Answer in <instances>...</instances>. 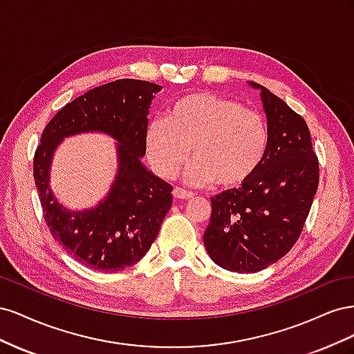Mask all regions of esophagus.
Returning <instances> with one entry per match:
<instances>
[{
    "label": "esophagus",
    "mask_w": 354,
    "mask_h": 354,
    "mask_svg": "<svg viewBox=\"0 0 354 354\" xmlns=\"http://www.w3.org/2000/svg\"><path fill=\"white\" fill-rule=\"evenodd\" d=\"M173 196H174L176 199H178V201H183V199H192V198H194V194H192V192H189V190L176 187V189L173 190Z\"/></svg>",
    "instance_id": "1"
}]
</instances>
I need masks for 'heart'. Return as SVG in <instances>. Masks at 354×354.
Listing matches in <instances>:
<instances>
[{
    "mask_svg": "<svg viewBox=\"0 0 354 354\" xmlns=\"http://www.w3.org/2000/svg\"><path fill=\"white\" fill-rule=\"evenodd\" d=\"M269 133L264 118L212 93H192L174 103L168 120L147 125L146 152L155 173L174 178L190 156V185H245L266 155Z\"/></svg>",
    "mask_w": 354,
    "mask_h": 354,
    "instance_id": "heart-1",
    "label": "heart"
}]
</instances>
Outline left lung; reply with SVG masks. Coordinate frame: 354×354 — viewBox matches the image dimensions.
Segmentation results:
<instances>
[{
	"mask_svg": "<svg viewBox=\"0 0 354 354\" xmlns=\"http://www.w3.org/2000/svg\"><path fill=\"white\" fill-rule=\"evenodd\" d=\"M267 120L266 155L239 189L211 198L203 233L211 260L238 273H255L279 261L301 234L319 185V162L306 121L260 84Z\"/></svg>",
	"mask_w": 354,
	"mask_h": 354,
	"instance_id": "8db88e82",
	"label": "left lung"
}]
</instances>
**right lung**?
I'll use <instances>...</instances> for the list:
<instances>
[{
    "label": "right lung",
    "mask_w": 354,
    "mask_h": 354,
    "mask_svg": "<svg viewBox=\"0 0 354 354\" xmlns=\"http://www.w3.org/2000/svg\"><path fill=\"white\" fill-rule=\"evenodd\" d=\"M160 90L140 80L104 84L68 103L42 131L34 178L46 223L62 248L88 269L109 273L140 261L173 205V186L142 162L149 109ZM88 132L117 142V173L94 207L69 210L50 189L52 158L65 138Z\"/></svg>",
    "instance_id": "1"
}]
</instances>
